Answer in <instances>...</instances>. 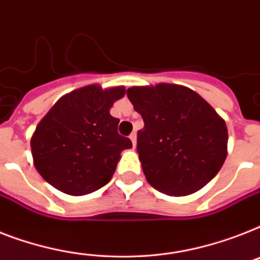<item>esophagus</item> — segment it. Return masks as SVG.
<instances>
[{
    "label": "esophagus",
    "instance_id": "esophagus-1",
    "mask_svg": "<svg viewBox=\"0 0 260 260\" xmlns=\"http://www.w3.org/2000/svg\"><path fill=\"white\" fill-rule=\"evenodd\" d=\"M129 139H131V141H132V145H134V147H136V141H137L136 134H132V135H131Z\"/></svg>",
    "mask_w": 260,
    "mask_h": 260
}]
</instances>
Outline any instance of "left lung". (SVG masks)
I'll return each instance as SVG.
<instances>
[{
    "label": "left lung",
    "instance_id": "1",
    "mask_svg": "<svg viewBox=\"0 0 260 260\" xmlns=\"http://www.w3.org/2000/svg\"><path fill=\"white\" fill-rule=\"evenodd\" d=\"M126 96L144 121L137 153L153 188L185 196L215 178L227 157L229 132L203 97L175 84L132 86Z\"/></svg>",
    "mask_w": 260,
    "mask_h": 260
}]
</instances>
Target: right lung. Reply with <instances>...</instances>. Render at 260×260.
Segmentation results:
<instances>
[{"label":"right lung","instance_id":"right-lung-1","mask_svg":"<svg viewBox=\"0 0 260 260\" xmlns=\"http://www.w3.org/2000/svg\"><path fill=\"white\" fill-rule=\"evenodd\" d=\"M124 94V86L88 85L62 96L50 108L30 140L36 170L50 185L81 196L111 180L120 153L132 148V141L117 132L120 120L109 113Z\"/></svg>","mask_w":260,"mask_h":260}]
</instances>
